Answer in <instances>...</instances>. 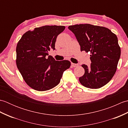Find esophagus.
<instances>
[{
    "instance_id": "esophagus-1",
    "label": "esophagus",
    "mask_w": 128,
    "mask_h": 128,
    "mask_svg": "<svg viewBox=\"0 0 128 128\" xmlns=\"http://www.w3.org/2000/svg\"><path fill=\"white\" fill-rule=\"evenodd\" d=\"M78 66V64H74V63H72V67H76V66Z\"/></svg>"
}]
</instances>
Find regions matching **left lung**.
I'll return each instance as SVG.
<instances>
[{"mask_svg":"<svg viewBox=\"0 0 128 128\" xmlns=\"http://www.w3.org/2000/svg\"><path fill=\"white\" fill-rule=\"evenodd\" d=\"M80 46L81 51L90 52V67L82 65L85 69L79 81L86 88L96 89L106 85L115 74L120 48L118 38L110 29L90 24L69 26Z\"/></svg>","mask_w":128,"mask_h":128,"instance_id":"1","label":"left lung"}]
</instances>
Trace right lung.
I'll return each mask as SVG.
<instances>
[{
    "mask_svg": "<svg viewBox=\"0 0 128 128\" xmlns=\"http://www.w3.org/2000/svg\"><path fill=\"white\" fill-rule=\"evenodd\" d=\"M64 26H44L24 34L16 46V66L26 83L35 90H49L58 85L69 60L56 61L48 51L55 50L57 36Z\"/></svg>",
    "mask_w": 128,
    "mask_h": 128,
    "instance_id": "right-lung-1",
    "label": "right lung"
}]
</instances>
